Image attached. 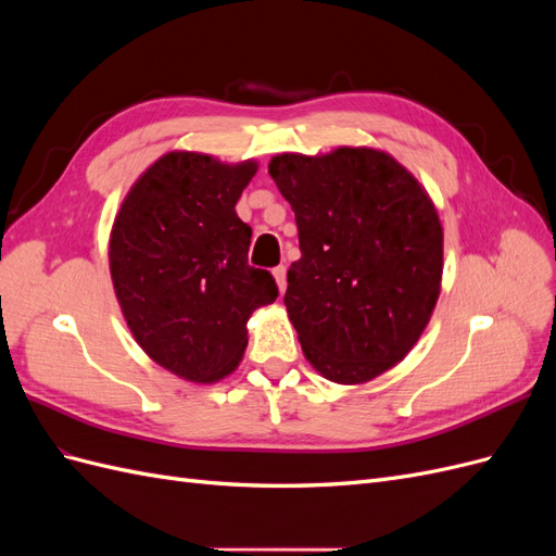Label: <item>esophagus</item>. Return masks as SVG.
Returning <instances> with one entry per match:
<instances>
[{"label":"esophagus","mask_w":556,"mask_h":556,"mask_svg":"<svg viewBox=\"0 0 556 556\" xmlns=\"http://www.w3.org/2000/svg\"><path fill=\"white\" fill-rule=\"evenodd\" d=\"M274 278H276V285H278L280 294H285V290H288V268L276 266L274 268Z\"/></svg>","instance_id":"1"}]
</instances>
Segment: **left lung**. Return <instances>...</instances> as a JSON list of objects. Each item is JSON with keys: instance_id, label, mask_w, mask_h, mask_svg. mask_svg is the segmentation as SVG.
<instances>
[{"instance_id": "1", "label": "left lung", "mask_w": 556, "mask_h": 556, "mask_svg": "<svg viewBox=\"0 0 556 556\" xmlns=\"http://www.w3.org/2000/svg\"><path fill=\"white\" fill-rule=\"evenodd\" d=\"M268 174L296 217L290 323L319 376L364 384L427 329L443 280V227L431 197L390 153L341 146L282 153Z\"/></svg>"}]
</instances>
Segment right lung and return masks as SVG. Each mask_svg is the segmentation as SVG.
<instances>
[{
  "instance_id": "obj_1",
  "label": "right lung",
  "mask_w": 556,
  "mask_h": 556,
  "mask_svg": "<svg viewBox=\"0 0 556 556\" xmlns=\"http://www.w3.org/2000/svg\"><path fill=\"white\" fill-rule=\"evenodd\" d=\"M257 166L172 150L113 220L109 266L125 323L150 359L188 382L237 371L250 315L278 296L271 274L248 264L252 229L237 215Z\"/></svg>"
}]
</instances>
